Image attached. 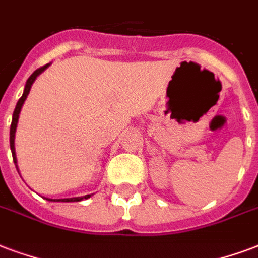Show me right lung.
<instances>
[{
	"label": "right lung",
	"instance_id": "obj_1",
	"mask_svg": "<svg viewBox=\"0 0 258 258\" xmlns=\"http://www.w3.org/2000/svg\"><path fill=\"white\" fill-rule=\"evenodd\" d=\"M50 63L47 65H44V67L39 68V69H36V71L28 77V80L26 83V87H24V92H23V96H21L19 102H17L16 107H15V111H13V117H12V123H11V133H9V143H11V151H12V156H13V162L16 164L17 168V160H16V151H15V133H16V127H17V121H19V114L21 111V107H23V104H24V100L27 99V96L30 94V90L32 84H34V81L36 77L39 76L40 73L48 67ZM91 195L83 196V197H73V199H55V200H51V199H46V200L50 201H62V203H75V201H81L84 200V199H90Z\"/></svg>",
	"mask_w": 258,
	"mask_h": 258
}]
</instances>
